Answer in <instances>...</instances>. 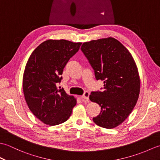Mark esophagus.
I'll use <instances>...</instances> for the list:
<instances>
[{"label": "esophagus", "mask_w": 160, "mask_h": 160, "mask_svg": "<svg viewBox=\"0 0 160 160\" xmlns=\"http://www.w3.org/2000/svg\"><path fill=\"white\" fill-rule=\"evenodd\" d=\"M89 92H88V91H85V92L84 93V94L82 95V96H81V98H82V99H84V100H89Z\"/></svg>", "instance_id": "esophagus-1"}]
</instances>
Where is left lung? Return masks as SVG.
Instances as JSON below:
<instances>
[{"instance_id":"1","label":"left lung","mask_w":160,"mask_h":160,"mask_svg":"<svg viewBox=\"0 0 160 160\" xmlns=\"http://www.w3.org/2000/svg\"><path fill=\"white\" fill-rule=\"evenodd\" d=\"M81 50L96 80H104V91L91 92L89 96L101 107L93 120L102 128H115L128 117L138 100L140 78L136 63L129 51L112 37L84 42Z\"/></svg>"}]
</instances>
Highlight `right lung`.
<instances>
[{
    "mask_svg": "<svg viewBox=\"0 0 160 160\" xmlns=\"http://www.w3.org/2000/svg\"><path fill=\"white\" fill-rule=\"evenodd\" d=\"M82 42L67 40H47L32 53L23 73L22 87L26 102L33 114L49 126L66 122L76 99L57 83L67 62L78 52Z\"/></svg>",
    "mask_w": 160,
    "mask_h": 160,
    "instance_id": "1",
    "label": "right lung"
}]
</instances>
